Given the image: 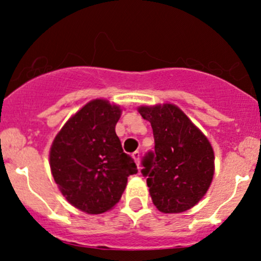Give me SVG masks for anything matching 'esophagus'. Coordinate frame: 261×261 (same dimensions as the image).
Instances as JSON below:
<instances>
[{
	"label": "esophagus",
	"mask_w": 261,
	"mask_h": 261,
	"mask_svg": "<svg viewBox=\"0 0 261 261\" xmlns=\"http://www.w3.org/2000/svg\"><path fill=\"white\" fill-rule=\"evenodd\" d=\"M133 158H134V160H135L138 168L140 169V167H139V165H140V151H138V150H136V151H134L133 152Z\"/></svg>",
	"instance_id": "1"
}]
</instances>
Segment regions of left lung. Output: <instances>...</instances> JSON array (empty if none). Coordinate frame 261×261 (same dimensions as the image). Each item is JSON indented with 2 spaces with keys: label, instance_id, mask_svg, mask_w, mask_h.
<instances>
[{
  "label": "left lung",
  "instance_id": "obj_1",
  "mask_svg": "<svg viewBox=\"0 0 261 261\" xmlns=\"http://www.w3.org/2000/svg\"><path fill=\"white\" fill-rule=\"evenodd\" d=\"M151 123L155 151L143 159L141 170L152 203L164 213H179L198 203L215 173V154L208 139L172 103L141 106Z\"/></svg>",
  "mask_w": 261,
  "mask_h": 261
}]
</instances>
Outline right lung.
<instances>
[{"mask_svg":"<svg viewBox=\"0 0 261 261\" xmlns=\"http://www.w3.org/2000/svg\"><path fill=\"white\" fill-rule=\"evenodd\" d=\"M120 106L93 99L65 122L50 147V169L70 204L89 215L120 201L127 177L138 173L116 135Z\"/></svg>","mask_w":261,"mask_h":261,"instance_id":"obj_1","label":"right lung"}]
</instances>
